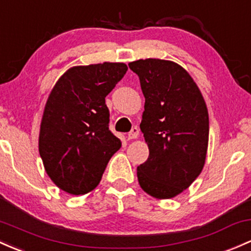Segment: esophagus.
Masks as SVG:
<instances>
[{"instance_id":"1","label":"esophagus","mask_w":251,"mask_h":251,"mask_svg":"<svg viewBox=\"0 0 251 251\" xmlns=\"http://www.w3.org/2000/svg\"><path fill=\"white\" fill-rule=\"evenodd\" d=\"M138 136H139V130H138V127H133V128H132V130H131V132H128L127 139H136Z\"/></svg>"}]
</instances>
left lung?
<instances>
[{"instance_id":"left-lung-1","label":"left lung","mask_w":251,"mask_h":251,"mask_svg":"<svg viewBox=\"0 0 251 251\" xmlns=\"http://www.w3.org/2000/svg\"><path fill=\"white\" fill-rule=\"evenodd\" d=\"M145 98L140 130L149 147L137 168L138 182L156 199H170L188 188L205 166L208 112L201 92L184 69L172 60L128 63Z\"/></svg>"}]
</instances>
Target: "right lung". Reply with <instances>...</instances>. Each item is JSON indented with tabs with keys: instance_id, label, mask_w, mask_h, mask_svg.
I'll return each mask as SVG.
<instances>
[{
	"instance_id": "add662e5",
	"label": "right lung",
	"mask_w": 251,
	"mask_h": 251,
	"mask_svg": "<svg viewBox=\"0 0 251 251\" xmlns=\"http://www.w3.org/2000/svg\"><path fill=\"white\" fill-rule=\"evenodd\" d=\"M127 71L124 63L73 67L50 93L39 132V153L53 183L73 195L100 183L121 142L109 131L104 98Z\"/></svg>"
}]
</instances>
